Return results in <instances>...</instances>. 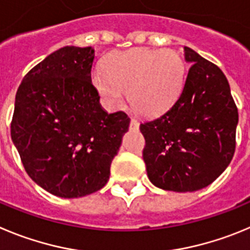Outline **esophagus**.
I'll list each match as a JSON object with an SVG mask.
<instances>
[{"label": "esophagus", "mask_w": 250, "mask_h": 250, "mask_svg": "<svg viewBox=\"0 0 250 250\" xmlns=\"http://www.w3.org/2000/svg\"><path fill=\"white\" fill-rule=\"evenodd\" d=\"M139 128V122L137 120H130V129H134L137 130Z\"/></svg>", "instance_id": "34e87169"}]
</instances>
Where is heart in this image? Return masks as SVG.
Wrapping results in <instances>:
<instances>
[{
    "mask_svg": "<svg viewBox=\"0 0 250 250\" xmlns=\"http://www.w3.org/2000/svg\"><path fill=\"white\" fill-rule=\"evenodd\" d=\"M104 69L93 73V84L112 108L122 107L125 92L130 103L146 116L167 111L178 98L184 82V62L173 49L132 48L114 52Z\"/></svg>",
    "mask_w": 250,
    "mask_h": 250,
    "instance_id": "obj_1",
    "label": "heart"
}]
</instances>
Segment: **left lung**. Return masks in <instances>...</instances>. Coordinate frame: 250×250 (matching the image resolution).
Wrapping results in <instances>:
<instances>
[{"label":"left lung","instance_id":"1","mask_svg":"<svg viewBox=\"0 0 250 250\" xmlns=\"http://www.w3.org/2000/svg\"><path fill=\"white\" fill-rule=\"evenodd\" d=\"M190 68L179 97L162 116L141 123L143 161L161 189L195 192L226 170L234 156L238 109L222 69L184 47Z\"/></svg>","mask_w":250,"mask_h":250}]
</instances>
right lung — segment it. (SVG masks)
Segmentation results:
<instances>
[{
    "mask_svg": "<svg viewBox=\"0 0 250 250\" xmlns=\"http://www.w3.org/2000/svg\"><path fill=\"white\" fill-rule=\"evenodd\" d=\"M92 47L66 46L23 77L11 137L31 179L61 198L97 192L129 127L125 112L107 113L91 80Z\"/></svg>",
    "mask_w": 250,
    "mask_h": 250,
    "instance_id": "obj_1",
    "label": "right lung"
}]
</instances>
